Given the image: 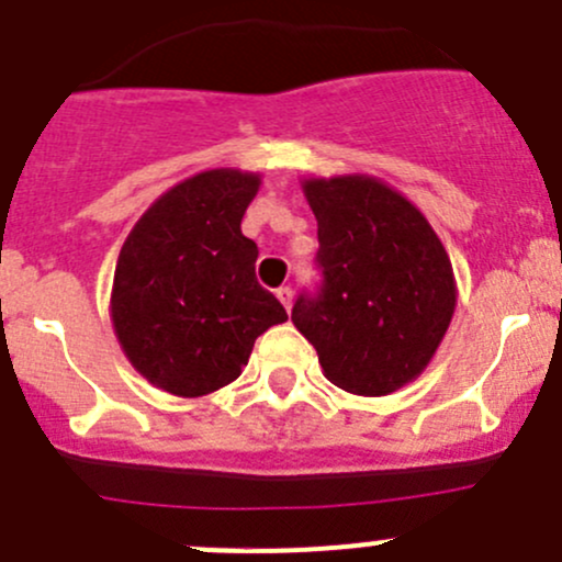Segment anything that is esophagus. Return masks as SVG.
Returning <instances> with one entry per match:
<instances>
[{
    "mask_svg": "<svg viewBox=\"0 0 562 562\" xmlns=\"http://www.w3.org/2000/svg\"><path fill=\"white\" fill-rule=\"evenodd\" d=\"M277 299H280L285 311H291V305H293V291H291V288H277Z\"/></svg>",
    "mask_w": 562,
    "mask_h": 562,
    "instance_id": "34e87169",
    "label": "esophagus"
}]
</instances>
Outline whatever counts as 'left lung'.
<instances>
[{
	"label": "left lung",
	"instance_id": "obj_1",
	"mask_svg": "<svg viewBox=\"0 0 562 562\" xmlns=\"http://www.w3.org/2000/svg\"><path fill=\"white\" fill-rule=\"evenodd\" d=\"M302 191L318 222L324 282L296 299L291 322L333 385L358 396L400 391L452 322V260L422 210L376 177H311Z\"/></svg>",
	"mask_w": 562,
	"mask_h": 562
}]
</instances>
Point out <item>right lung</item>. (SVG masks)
<instances>
[{
	"label": "right lung",
	"mask_w": 562,
	"mask_h": 562,
	"mask_svg": "<svg viewBox=\"0 0 562 562\" xmlns=\"http://www.w3.org/2000/svg\"><path fill=\"white\" fill-rule=\"evenodd\" d=\"M260 175L210 169L151 202L119 251L110 322L144 380L196 400L238 380L257 335L288 322L257 285L240 218Z\"/></svg>",
	"instance_id": "1"
}]
</instances>
